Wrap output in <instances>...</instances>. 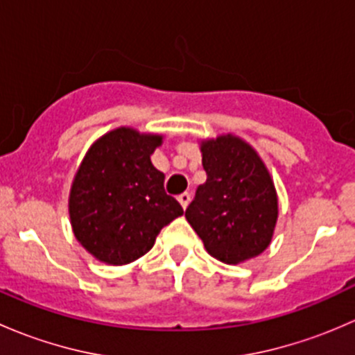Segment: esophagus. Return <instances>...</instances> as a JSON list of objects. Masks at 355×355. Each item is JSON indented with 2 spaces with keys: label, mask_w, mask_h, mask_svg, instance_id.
Returning a JSON list of instances; mask_svg holds the SVG:
<instances>
[{
  "label": "esophagus",
  "mask_w": 355,
  "mask_h": 355,
  "mask_svg": "<svg viewBox=\"0 0 355 355\" xmlns=\"http://www.w3.org/2000/svg\"><path fill=\"white\" fill-rule=\"evenodd\" d=\"M178 202L182 204V207H187L189 206V202H191V194H189V192H184V194H180L178 196Z\"/></svg>",
  "instance_id": "1"
}]
</instances>
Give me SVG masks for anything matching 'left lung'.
I'll return each mask as SVG.
<instances>
[{
	"label": "left lung",
	"mask_w": 355,
	"mask_h": 355,
	"mask_svg": "<svg viewBox=\"0 0 355 355\" xmlns=\"http://www.w3.org/2000/svg\"><path fill=\"white\" fill-rule=\"evenodd\" d=\"M206 184L185 218L207 254L241 264L268 249L278 221V194L256 149L234 134L200 141Z\"/></svg>",
	"instance_id": "left-lung-1"
}]
</instances>
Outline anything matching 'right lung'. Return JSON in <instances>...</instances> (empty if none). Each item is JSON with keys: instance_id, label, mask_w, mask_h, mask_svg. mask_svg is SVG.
<instances>
[{"instance_id": "right-lung-1", "label": "right lung", "mask_w": 355, "mask_h": 355, "mask_svg": "<svg viewBox=\"0 0 355 355\" xmlns=\"http://www.w3.org/2000/svg\"><path fill=\"white\" fill-rule=\"evenodd\" d=\"M161 144V134L116 127L96 139L78 164L68 196L71 230L101 263H134L153 249L161 228L184 214L151 163Z\"/></svg>"}]
</instances>
